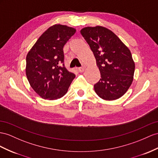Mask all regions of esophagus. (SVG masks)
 <instances>
[{
	"label": "esophagus",
	"instance_id": "1",
	"mask_svg": "<svg viewBox=\"0 0 158 158\" xmlns=\"http://www.w3.org/2000/svg\"><path fill=\"white\" fill-rule=\"evenodd\" d=\"M85 70V68L83 67H79L78 68V71L79 72H83Z\"/></svg>",
	"mask_w": 158,
	"mask_h": 158
}]
</instances>
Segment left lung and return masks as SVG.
<instances>
[{
  "label": "left lung",
  "mask_w": 158,
  "mask_h": 158,
  "mask_svg": "<svg viewBox=\"0 0 158 158\" xmlns=\"http://www.w3.org/2000/svg\"><path fill=\"white\" fill-rule=\"evenodd\" d=\"M81 33L94 52L101 73L100 80L94 85L95 93L105 100L119 99L133 81L135 63L130 51L105 27H85Z\"/></svg>",
  "instance_id": "obj_1"
}]
</instances>
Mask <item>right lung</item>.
Here are the masks:
<instances>
[{"label":"right lung","instance_id":"right-lung-1","mask_svg":"<svg viewBox=\"0 0 158 158\" xmlns=\"http://www.w3.org/2000/svg\"><path fill=\"white\" fill-rule=\"evenodd\" d=\"M76 30L55 25L44 32L28 52L26 75L31 87L44 99H57L66 94L75 75L64 64L63 47Z\"/></svg>","mask_w":158,"mask_h":158}]
</instances>
